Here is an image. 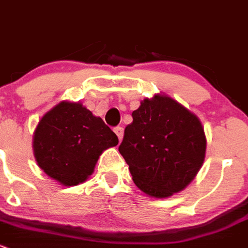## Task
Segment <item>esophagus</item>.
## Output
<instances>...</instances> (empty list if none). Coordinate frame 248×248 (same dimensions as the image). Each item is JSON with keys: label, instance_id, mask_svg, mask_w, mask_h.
I'll use <instances>...</instances> for the list:
<instances>
[{"label": "esophagus", "instance_id": "34e87169", "mask_svg": "<svg viewBox=\"0 0 248 248\" xmlns=\"http://www.w3.org/2000/svg\"><path fill=\"white\" fill-rule=\"evenodd\" d=\"M114 132H116V135H117V136H118L119 141H122V139H123V135H124L123 127H122V126L114 127Z\"/></svg>", "mask_w": 248, "mask_h": 248}]
</instances>
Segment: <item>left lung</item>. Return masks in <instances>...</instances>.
Returning <instances> with one entry per match:
<instances>
[{
    "label": "left lung",
    "instance_id": "1",
    "mask_svg": "<svg viewBox=\"0 0 248 248\" xmlns=\"http://www.w3.org/2000/svg\"><path fill=\"white\" fill-rule=\"evenodd\" d=\"M205 149L198 117L167 95L142 101L118 148L137 187L155 198L184 190L201 170Z\"/></svg>",
    "mask_w": 248,
    "mask_h": 248
}]
</instances>
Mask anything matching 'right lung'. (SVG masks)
Segmentation results:
<instances>
[{"label": "right lung", "mask_w": 248, "mask_h": 248, "mask_svg": "<svg viewBox=\"0 0 248 248\" xmlns=\"http://www.w3.org/2000/svg\"><path fill=\"white\" fill-rule=\"evenodd\" d=\"M118 144L117 135L80 103L62 101L48 111L33 136L38 166L64 186L83 183L104 150Z\"/></svg>", "instance_id": "1"}]
</instances>
